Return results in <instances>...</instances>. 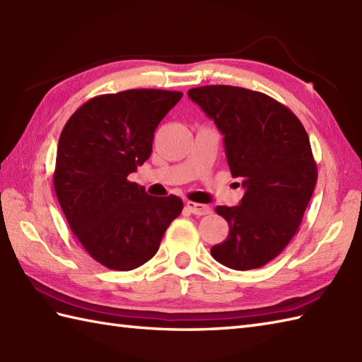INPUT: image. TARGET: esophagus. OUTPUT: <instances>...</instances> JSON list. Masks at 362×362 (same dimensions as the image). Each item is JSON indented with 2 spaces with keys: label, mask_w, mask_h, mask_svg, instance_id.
<instances>
[{
  "label": "esophagus",
  "mask_w": 362,
  "mask_h": 362,
  "mask_svg": "<svg viewBox=\"0 0 362 362\" xmlns=\"http://www.w3.org/2000/svg\"><path fill=\"white\" fill-rule=\"evenodd\" d=\"M185 205H187L188 211L196 214V216H204V214H209V213H210V206H209V205L197 204V202H191V201H188Z\"/></svg>",
  "instance_id": "esophagus-1"
}]
</instances>
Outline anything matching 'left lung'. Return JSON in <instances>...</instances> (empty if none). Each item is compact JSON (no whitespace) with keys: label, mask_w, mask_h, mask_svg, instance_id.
<instances>
[{"label":"left lung","mask_w":362,"mask_h":362,"mask_svg":"<svg viewBox=\"0 0 362 362\" xmlns=\"http://www.w3.org/2000/svg\"><path fill=\"white\" fill-rule=\"evenodd\" d=\"M188 96L224 135L230 171L245 189L240 205L216 206L230 228L211 257L235 271L264 266L297 233L316 187L308 134L288 107L259 91L205 86Z\"/></svg>","instance_id":"left-lung-1"}]
</instances>
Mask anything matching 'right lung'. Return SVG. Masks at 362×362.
Segmentation results:
<instances>
[{
	"mask_svg": "<svg viewBox=\"0 0 362 362\" xmlns=\"http://www.w3.org/2000/svg\"><path fill=\"white\" fill-rule=\"evenodd\" d=\"M182 91L126 90L90 99L60 134L54 189L71 232L88 255L113 271H132L156 255L183 209L129 182L151 157L160 121Z\"/></svg>",
	"mask_w": 362,
	"mask_h": 362,
	"instance_id": "right-lung-1",
	"label": "right lung"
}]
</instances>
